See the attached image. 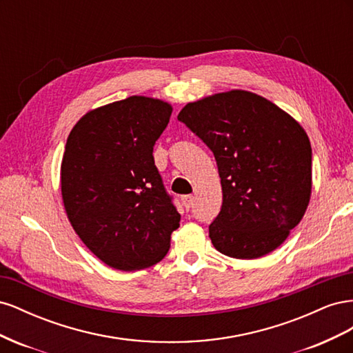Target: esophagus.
<instances>
[{
  "instance_id": "obj_1",
  "label": "esophagus",
  "mask_w": 353,
  "mask_h": 353,
  "mask_svg": "<svg viewBox=\"0 0 353 353\" xmlns=\"http://www.w3.org/2000/svg\"><path fill=\"white\" fill-rule=\"evenodd\" d=\"M183 205H184V208H185V210H190V208L193 206V201H194V197L193 196H184L183 199Z\"/></svg>"
}]
</instances>
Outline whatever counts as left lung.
Returning a JSON list of instances; mask_svg holds the SVG:
<instances>
[{"label":"left lung","instance_id":"left-lung-1","mask_svg":"<svg viewBox=\"0 0 353 353\" xmlns=\"http://www.w3.org/2000/svg\"><path fill=\"white\" fill-rule=\"evenodd\" d=\"M184 122L215 156L222 208L209 237L222 254L256 259L302 221L312 191V148L294 117L244 90L188 103Z\"/></svg>","mask_w":353,"mask_h":353}]
</instances>
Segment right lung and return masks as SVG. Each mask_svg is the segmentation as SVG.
Listing matches in <instances>:
<instances>
[{
	"label": "right lung",
	"instance_id": "right-lung-1",
	"mask_svg": "<svg viewBox=\"0 0 353 353\" xmlns=\"http://www.w3.org/2000/svg\"><path fill=\"white\" fill-rule=\"evenodd\" d=\"M170 114L169 103L132 95L85 113L68 137L63 205L74 232L110 268L156 265L179 227L153 157Z\"/></svg>",
	"mask_w": 353,
	"mask_h": 353
}]
</instances>
